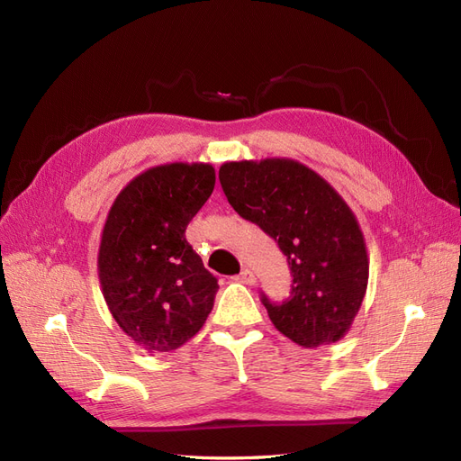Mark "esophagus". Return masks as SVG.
I'll list each match as a JSON object with an SVG mask.
<instances>
[{"instance_id":"34e87169","label":"esophagus","mask_w":461,"mask_h":461,"mask_svg":"<svg viewBox=\"0 0 461 461\" xmlns=\"http://www.w3.org/2000/svg\"><path fill=\"white\" fill-rule=\"evenodd\" d=\"M236 281L242 283V285L252 286V285H256V275H254L252 271H249V269H244L239 276H236Z\"/></svg>"}]
</instances>
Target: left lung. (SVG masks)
I'll return each instance as SVG.
<instances>
[{
    "mask_svg": "<svg viewBox=\"0 0 461 461\" xmlns=\"http://www.w3.org/2000/svg\"><path fill=\"white\" fill-rule=\"evenodd\" d=\"M219 180L234 212L275 239L288 259L290 298L271 303L261 296L275 329L303 348L344 339L369 281L366 239L350 205L288 158L227 161Z\"/></svg>",
    "mask_w": 461,
    "mask_h": 461,
    "instance_id": "obj_1",
    "label": "left lung"
}]
</instances>
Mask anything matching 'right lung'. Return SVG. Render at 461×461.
<instances>
[{"label":"right lung","mask_w":461,"mask_h":461,"mask_svg":"<svg viewBox=\"0 0 461 461\" xmlns=\"http://www.w3.org/2000/svg\"><path fill=\"white\" fill-rule=\"evenodd\" d=\"M213 186L209 163L156 165L107 213L97 252L102 294L122 332L148 352L176 350L213 310L217 278L185 239Z\"/></svg>","instance_id":"obj_1"}]
</instances>
